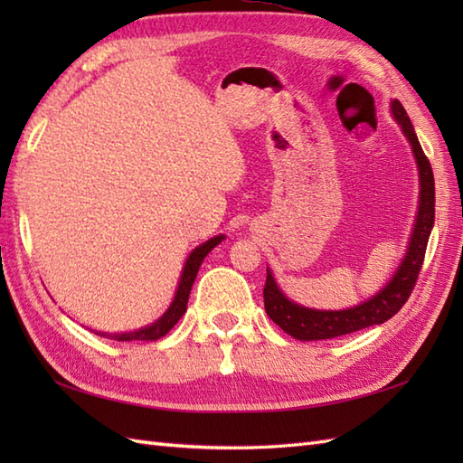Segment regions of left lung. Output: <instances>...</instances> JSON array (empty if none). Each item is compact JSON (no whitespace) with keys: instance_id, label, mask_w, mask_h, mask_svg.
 Here are the masks:
<instances>
[{"instance_id":"8db88e82","label":"left lung","mask_w":463,"mask_h":463,"mask_svg":"<svg viewBox=\"0 0 463 463\" xmlns=\"http://www.w3.org/2000/svg\"><path fill=\"white\" fill-rule=\"evenodd\" d=\"M392 113H394L402 131H404V135L408 137L411 149H414V156L420 171V184H421L418 219H416L414 232H411L406 259L400 264L394 279H392L386 284V288H382L376 297L360 304V307H354L348 310H336V312L310 310L290 302L277 287L270 270H267V284H264V292H262L264 310H267L272 322L279 324V326L287 334H290L292 338L326 340V338H336V336H344V334L373 326V324L386 322L394 317L402 307H404L411 290L416 287L418 274L421 270V264H424L431 226H434L436 184H434V173H431V165L428 161V156L424 151H421V145L418 141L414 127H411L410 117L398 99L392 103Z\"/></svg>"}]
</instances>
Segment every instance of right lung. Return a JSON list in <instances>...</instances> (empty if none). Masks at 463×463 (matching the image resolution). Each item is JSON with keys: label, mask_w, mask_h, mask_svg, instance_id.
Returning <instances> with one entry per match:
<instances>
[{"label": "right lung", "mask_w": 463, "mask_h": 463, "mask_svg": "<svg viewBox=\"0 0 463 463\" xmlns=\"http://www.w3.org/2000/svg\"><path fill=\"white\" fill-rule=\"evenodd\" d=\"M222 239L224 237L221 234V237H214L211 241H206L204 244H201V247H196L191 252V257L186 259V262H184L183 277H181V282H179V288H176L171 308L166 310L155 324H151V326H146V328L137 330V332H125V334L97 332V334H99V336H105V338L117 340V342H131V340H146V342H149V340H159L161 336H165V334L169 332L176 322H179V318L183 317L184 310H186V302H189V294H191V288H193V282L196 279V272H199L201 262L204 260L206 254H209Z\"/></svg>", "instance_id": "1"}]
</instances>
